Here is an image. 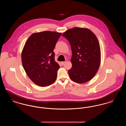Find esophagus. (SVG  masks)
Segmentation results:
<instances>
[{
    "instance_id": "esophagus-1",
    "label": "esophagus",
    "mask_w": 126,
    "mask_h": 126,
    "mask_svg": "<svg viewBox=\"0 0 126 126\" xmlns=\"http://www.w3.org/2000/svg\"><path fill=\"white\" fill-rule=\"evenodd\" d=\"M65 62H66V61H63V62H61V64L62 65H63L65 63Z\"/></svg>"
}]
</instances>
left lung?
<instances>
[{
    "label": "left lung",
    "mask_w": 126,
    "mask_h": 126,
    "mask_svg": "<svg viewBox=\"0 0 126 126\" xmlns=\"http://www.w3.org/2000/svg\"><path fill=\"white\" fill-rule=\"evenodd\" d=\"M62 36L68 41L72 50L70 78L78 84L90 81L101 63L100 46L96 35L89 29L74 27L66 31Z\"/></svg>",
    "instance_id": "left-lung-1"
}]
</instances>
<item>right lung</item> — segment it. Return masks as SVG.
Listing matches in <instances>:
<instances>
[{"label": "right lung", "mask_w": 126, "mask_h": 126, "mask_svg": "<svg viewBox=\"0 0 126 126\" xmlns=\"http://www.w3.org/2000/svg\"><path fill=\"white\" fill-rule=\"evenodd\" d=\"M62 33L44 31L32 33L25 42L22 52V62L30 79L45 87L56 81L60 66L55 60V45Z\"/></svg>", "instance_id": "right-lung-1"}]
</instances>
